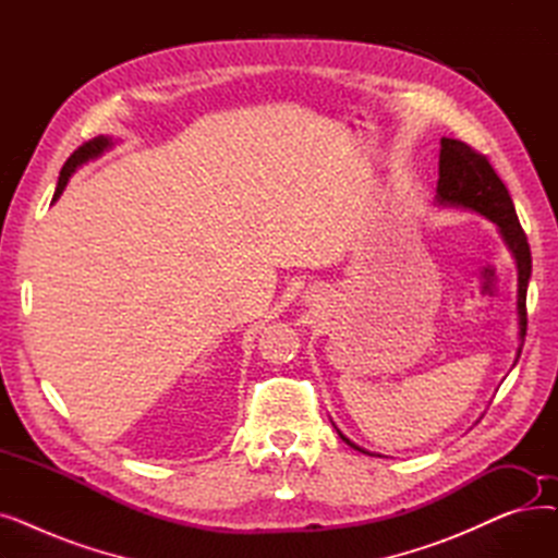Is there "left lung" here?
<instances>
[{
  "label": "left lung",
  "instance_id": "left-lung-1",
  "mask_svg": "<svg viewBox=\"0 0 558 558\" xmlns=\"http://www.w3.org/2000/svg\"><path fill=\"white\" fill-rule=\"evenodd\" d=\"M436 203L438 205H454V208H465L480 213L488 221L500 228V234L509 251L515 257L518 267V328H520V343H524L526 335V284L532 276V251L526 244V234L518 221L513 201L509 190L495 173L488 158L473 146H468L461 140L441 137V156H438V183H436ZM522 353L518 348L515 362ZM339 432V429H337ZM339 436L343 441L364 454L368 450L355 446L350 438L341 432ZM373 457V454H371Z\"/></svg>",
  "mask_w": 558,
  "mask_h": 558
}]
</instances>
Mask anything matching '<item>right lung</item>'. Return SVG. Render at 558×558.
Here are the masks:
<instances>
[{
  "mask_svg": "<svg viewBox=\"0 0 558 558\" xmlns=\"http://www.w3.org/2000/svg\"><path fill=\"white\" fill-rule=\"evenodd\" d=\"M112 146V140L110 137H104V135H99V137H95V140H90V142H85L83 146H78V149L68 158V162L63 165V169H61V175H58V185H56V192H53V201L63 194V190H65V185H68V181H70V175L81 167V165H85L87 160H93V158H99L106 149H110Z\"/></svg>",
  "mask_w": 558,
  "mask_h": 558,
  "instance_id": "obj_1",
  "label": "right lung"
}]
</instances>
